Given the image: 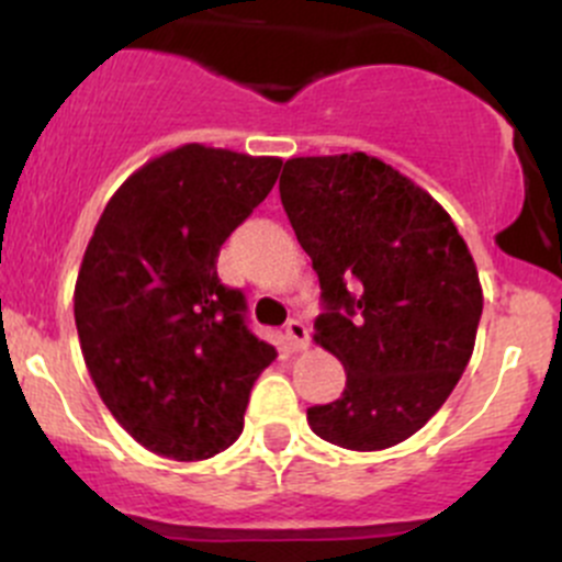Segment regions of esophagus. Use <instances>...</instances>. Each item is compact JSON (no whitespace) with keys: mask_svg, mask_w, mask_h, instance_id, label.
<instances>
[{"mask_svg":"<svg viewBox=\"0 0 562 562\" xmlns=\"http://www.w3.org/2000/svg\"><path fill=\"white\" fill-rule=\"evenodd\" d=\"M285 339H288V345H291L293 350H304V348H307V345H310L307 323L296 321V317H293V321H288L285 323Z\"/></svg>","mask_w":562,"mask_h":562,"instance_id":"34e87169","label":"esophagus"}]
</instances>
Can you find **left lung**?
<instances>
[{
	"mask_svg": "<svg viewBox=\"0 0 562 562\" xmlns=\"http://www.w3.org/2000/svg\"><path fill=\"white\" fill-rule=\"evenodd\" d=\"M280 198L321 280L315 342L345 391L307 407L317 438L350 451L402 443L468 367L484 296L473 255L432 195L367 157H293Z\"/></svg>",
	"mask_w": 562,
	"mask_h": 562,
	"instance_id": "1",
	"label": "left lung"
}]
</instances>
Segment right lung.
Returning a JSON list of instances; mask_svg holds the SVG:
<instances>
[{"label": "right lung", "instance_id": "1", "mask_svg": "<svg viewBox=\"0 0 562 562\" xmlns=\"http://www.w3.org/2000/svg\"><path fill=\"white\" fill-rule=\"evenodd\" d=\"M282 160L187 144L113 192L76 282L94 386L144 449L195 462L245 427L249 389L277 359L225 288L217 255L274 187Z\"/></svg>", "mask_w": 562, "mask_h": 562}]
</instances>
